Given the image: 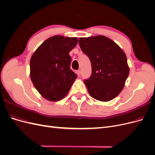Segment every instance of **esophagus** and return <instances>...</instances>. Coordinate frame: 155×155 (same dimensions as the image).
<instances>
[{
  "mask_svg": "<svg viewBox=\"0 0 155 155\" xmlns=\"http://www.w3.org/2000/svg\"><path fill=\"white\" fill-rule=\"evenodd\" d=\"M76 74H77V75L78 76H79V77H80V76H81V70H78V71L76 72Z\"/></svg>",
  "mask_w": 155,
  "mask_h": 155,
  "instance_id": "34e87169",
  "label": "esophagus"
}]
</instances>
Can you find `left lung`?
I'll list each match as a JSON object with an SVG mask.
<instances>
[{
	"instance_id": "1",
	"label": "left lung",
	"mask_w": 155,
	"mask_h": 155,
	"mask_svg": "<svg viewBox=\"0 0 155 155\" xmlns=\"http://www.w3.org/2000/svg\"><path fill=\"white\" fill-rule=\"evenodd\" d=\"M79 45L91 62L92 74L84 81L89 94L101 101L113 100L123 90L129 74L125 52L104 35L81 37Z\"/></svg>"
}]
</instances>
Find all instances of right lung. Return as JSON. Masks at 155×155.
I'll return each instance as SVG.
<instances>
[{
    "label": "right lung",
    "instance_id": "add662e5",
    "mask_svg": "<svg viewBox=\"0 0 155 155\" xmlns=\"http://www.w3.org/2000/svg\"><path fill=\"white\" fill-rule=\"evenodd\" d=\"M76 37L55 35L47 39L30 59V78L46 100L57 101L67 95L77 78L70 69L69 52L78 43Z\"/></svg>",
    "mask_w": 155,
    "mask_h": 155
}]
</instances>
